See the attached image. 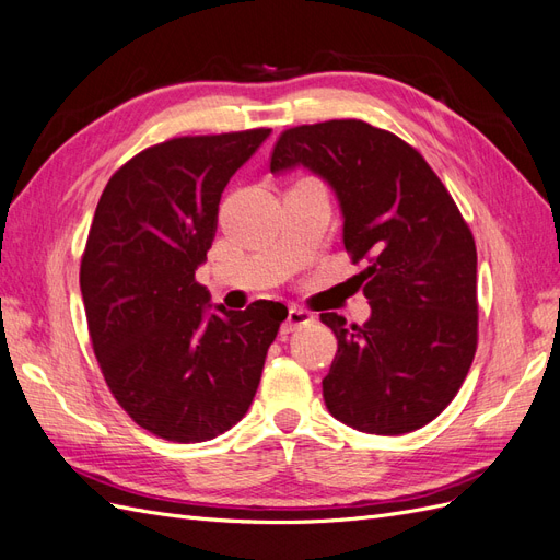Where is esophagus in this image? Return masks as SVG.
I'll use <instances>...</instances> for the list:
<instances>
[{
  "label": "esophagus",
  "instance_id": "1",
  "mask_svg": "<svg viewBox=\"0 0 560 560\" xmlns=\"http://www.w3.org/2000/svg\"><path fill=\"white\" fill-rule=\"evenodd\" d=\"M308 322H313V315L308 311L292 306L290 313H287V319L282 322V334H290V331H294V329H299L303 325H308Z\"/></svg>",
  "mask_w": 560,
  "mask_h": 560
}]
</instances>
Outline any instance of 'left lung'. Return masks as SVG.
<instances>
[{"label": "left lung", "instance_id": "8db88e82", "mask_svg": "<svg viewBox=\"0 0 560 560\" xmlns=\"http://www.w3.org/2000/svg\"><path fill=\"white\" fill-rule=\"evenodd\" d=\"M306 167L343 214V245L371 303L362 327L322 313L338 350L322 381L329 413L369 434L428 425L477 352V245L446 186L397 135L325 121L280 135L270 173Z\"/></svg>", "mask_w": 560, "mask_h": 560}]
</instances>
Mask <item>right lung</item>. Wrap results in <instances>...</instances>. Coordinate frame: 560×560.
Segmentation results:
<instances>
[{"label": "right lung", "instance_id": "add662e5", "mask_svg": "<svg viewBox=\"0 0 560 560\" xmlns=\"http://www.w3.org/2000/svg\"><path fill=\"white\" fill-rule=\"evenodd\" d=\"M270 128L175 138L112 175L81 259L95 358L116 401L151 434L198 444L231 430L257 393L287 308L212 306L196 282L229 179Z\"/></svg>", "mask_w": 560, "mask_h": 560}]
</instances>
